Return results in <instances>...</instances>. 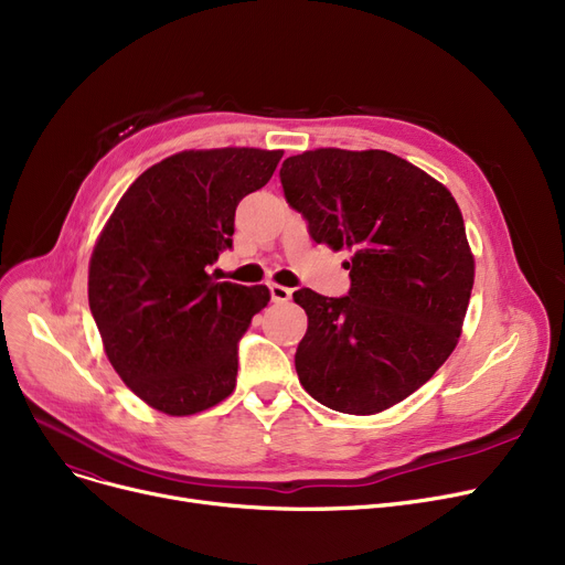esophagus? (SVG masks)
Segmentation results:
<instances>
[{
	"instance_id": "obj_1",
	"label": "esophagus",
	"mask_w": 565,
	"mask_h": 565,
	"mask_svg": "<svg viewBox=\"0 0 565 565\" xmlns=\"http://www.w3.org/2000/svg\"><path fill=\"white\" fill-rule=\"evenodd\" d=\"M290 295H292L290 288L279 286V284H270V298H273V302H277V305H279V302H288Z\"/></svg>"
}]
</instances>
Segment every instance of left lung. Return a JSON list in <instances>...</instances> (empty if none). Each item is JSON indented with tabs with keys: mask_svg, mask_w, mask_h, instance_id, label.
<instances>
[{
	"mask_svg": "<svg viewBox=\"0 0 565 565\" xmlns=\"http://www.w3.org/2000/svg\"><path fill=\"white\" fill-rule=\"evenodd\" d=\"M309 235L350 249V290L292 292L309 328L295 352L302 387L345 414L387 409L454 352L473 286L462 213L433 175L387 151L316 148L279 171Z\"/></svg>",
	"mask_w": 565,
	"mask_h": 565,
	"instance_id": "1",
	"label": "left lung"
}]
</instances>
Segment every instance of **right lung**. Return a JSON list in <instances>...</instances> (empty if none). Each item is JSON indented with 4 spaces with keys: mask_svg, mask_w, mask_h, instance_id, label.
I'll use <instances>...</instances> for the list:
<instances>
[{
    "mask_svg": "<svg viewBox=\"0 0 565 565\" xmlns=\"http://www.w3.org/2000/svg\"><path fill=\"white\" fill-rule=\"evenodd\" d=\"M281 156L175 153L128 188L94 247L88 307L107 360L171 417L213 407L235 387L237 341L270 290L217 281L207 265L233 245L237 203L270 181Z\"/></svg>",
    "mask_w": 565,
    "mask_h": 565,
    "instance_id": "1",
    "label": "right lung"
}]
</instances>
